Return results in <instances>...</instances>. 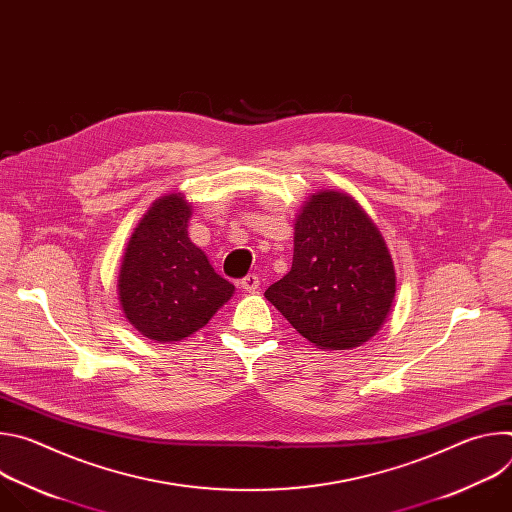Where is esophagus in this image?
<instances>
[{
	"mask_svg": "<svg viewBox=\"0 0 512 512\" xmlns=\"http://www.w3.org/2000/svg\"><path fill=\"white\" fill-rule=\"evenodd\" d=\"M241 287L245 289V291H257L259 289V277H257V273H249V275H245L243 279H241Z\"/></svg>",
	"mask_w": 512,
	"mask_h": 512,
	"instance_id": "1",
	"label": "esophagus"
}]
</instances>
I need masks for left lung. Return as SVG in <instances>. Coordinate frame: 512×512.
<instances>
[{"label": "left lung", "mask_w": 512, "mask_h": 512, "mask_svg": "<svg viewBox=\"0 0 512 512\" xmlns=\"http://www.w3.org/2000/svg\"><path fill=\"white\" fill-rule=\"evenodd\" d=\"M265 298L304 338L328 350L367 342L395 300L387 245L356 200L318 192L296 218L294 261Z\"/></svg>", "instance_id": "8db88e82"}]
</instances>
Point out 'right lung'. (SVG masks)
<instances>
[{"label":"right lung","instance_id":"add662e5","mask_svg":"<svg viewBox=\"0 0 512 512\" xmlns=\"http://www.w3.org/2000/svg\"><path fill=\"white\" fill-rule=\"evenodd\" d=\"M190 214L192 208L180 194L156 200L123 255L117 287L125 318L145 338L158 342L190 336L235 291L188 239Z\"/></svg>","mask_w":512,"mask_h":512}]
</instances>
